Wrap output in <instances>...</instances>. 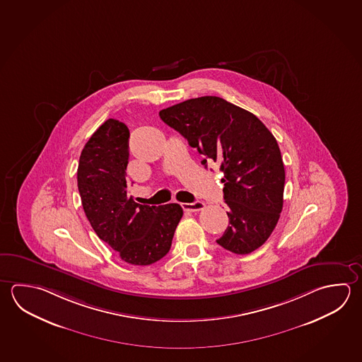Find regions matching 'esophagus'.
Segmentation results:
<instances>
[{
	"instance_id": "1",
	"label": "esophagus",
	"mask_w": 362,
	"mask_h": 362,
	"mask_svg": "<svg viewBox=\"0 0 362 362\" xmlns=\"http://www.w3.org/2000/svg\"><path fill=\"white\" fill-rule=\"evenodd\" d=\"M182 209L185 211H203L205 208V204L203 202H194V203H184Z\"/></svg>"
}]
</instances>
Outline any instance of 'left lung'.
<instances>
[{"mask_svg": "<svg viewBox=\"0 0 362 362\" xmlns=\"http://www.w3.org/2000/svg\"><path fill=\"white\" fill-rule=\"evenodd\" d=\"M162 121L221 165L230 226L217 243L237 255L260 247L283 208L284 165L273 134L251 112L213 95L187 99L159 112Z\"/></svg>", "mask_w": 362, "mask_h": 362, "instance_id": "1", "label": "left lung"}]
</instances>
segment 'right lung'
I'll return each mask as SVG.
<instances>
[{
  "label": "right lung",
  "instance_id": "right-lung-1",
  "mask_svg": "<svg viewBox=\"0 0 362 362\" xmlns=\"http://www.w3.org/2000/svg\"><path fill=\"white\" fill-rule=\"evenodd\" d=\"M130 132L108 119L86 141L78 165L83 209L100 240L132 265H151L167 255L182 218L178 204H138L127 192Z\"/></svg>",
  "mask_w": 362,
  "mask_h": 362
}]
</instances>
